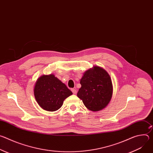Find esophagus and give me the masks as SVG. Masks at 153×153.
<instances>
[{"instance_id": "34e87169", "label": "esophagus", "mask_w": 153, "mask_h": 153, "mask_svg": "<svg viewBox=\"0 0 153 153\" xmlns=\"http://www.w3.org/2000/svg\"><path fill=\"white\" fill-rule=\"evenodd\" d=\"M71 91H72V92H73V93L74 94H76V93H77L76 90H75V89H74V88H72V89H71Z\"/></svg>"}]
</instances>
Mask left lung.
<instances>
[{"instance_id": "1", "label": "left lung", "mask_w": 153, "mask_h": 153, "mask_svg": "<svg viewBox=\"0 0 153 153\" xmlns=\"http://www.w3.org/2000/svg\"><path fill=\"white\" fill-rule=\"evenodd\" d=\"M81 88L77 97L92 111L105 108L113 95V84L108 73L102 68L95 66L83 74L80 82Z\"/></svg>"}]
</instances>
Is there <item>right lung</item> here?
I'll return each instance as SVG.
<instances>
[{"mask_svg": "<svg viewBox=\"0 0 153 153\" xmlns=\"http://www.w3.org/2000/svg\"><path fill=\"white\" fill-rule=\"evenodd\" d=\"M72 94L65 84L52 74L40 77L34 88V94L37 103L48 111L59 110L64 100Z\"/></svg>", "mask_w": 153, "mask_h": 153, "instance_id": "1", "label": "right lung"}]
</instances>
